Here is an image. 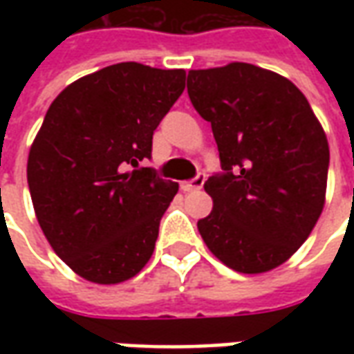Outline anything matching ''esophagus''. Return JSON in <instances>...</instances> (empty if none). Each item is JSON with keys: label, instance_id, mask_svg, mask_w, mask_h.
Here are the masks:
<instances>
[{"label": "esophagus", "instance_id": "obj_1", "mask_svg": "<svg viewBox=\"0 0 354 354\" xmlns=\"http://www.w3.org/2000/svg\"><path fill=\"white\" fill-rule=\"evenodd\" d=\"M205 180H207V174L199 172V174L193 178V180L182 182V184H180V187H182L184 192H197V189H201V187L205 185Z\"/></svg>", "mask_w": 354, "mask_h": 354}]
</instances>
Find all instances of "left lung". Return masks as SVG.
I'll use <instances>...</instances> for the list:
<instances>
[{"label":"left lung","mask_w":354,"mask_h":354,"mask_svg":"<svg viewBox=\"0 0 354 354\" xmlns=\"http://www.w3.org/2000/svg\"><path fill=\"white\" fill-rule=\"evenodd\" d=\"M187 94L210 123L222 172L205 182L212 212L197 222L208 250L239 273L288 260L326 195V134L299 88L245 62L192 70Z\"/></svg>","instance_id":"left-lung-1"}]
</instances>
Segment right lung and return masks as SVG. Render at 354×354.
I'll return each instance as SVG.
<instances>
[{
  "label": "right lung",
  "mask_w": 354,
  "mask_h": 354,
  "mask_svg": "<svg viewBox=\"0 0 354 354\" xmlns=\"http://www.w3.org/2000/svg\"><path fill=\"white\" fill-rule=\"evenodd\" d=\"M184 88V70L121 62L73 81L47 109L28 185L53 250L83 279L117 284L151 258L178 184L142 162Z\"/></svg>",
  "instance_id": "1"
}]
</instances>
